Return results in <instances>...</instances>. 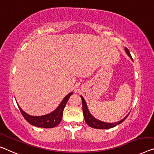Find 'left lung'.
<instances>
[{
	"label": "left lung",
	"instance_id": "obj_1",
	"mask_svg": "<svg viewBox=\"0 0 154 154\" xmlns=\"http://www.w3.org/2000/svg\"><path fill=\"white\" fill-rule=\"evenodd\" d=\"M125 51L126 54L128 55V57H130V58L133 60L132 57L130 54V52H129L128 49L125 47ZM81 98L82 99V112H83V115L85 120L86 124L90 126V127L94 128H97V129H108V128H113V127L116 126L118 124H120L122 123L124 120L126 119V117L128 116V114L127 115L124 119H122L120 121L117 122H114V123H107V122H104L102 121H100V120L97 119V118H95L94 116L92 115V114L90 112V111L88 110V106H87V103L85 101L84 98L81 96Z\"/></svg>",
	"mask_w": 154,
	"mask_h": 154
}]
</instances>
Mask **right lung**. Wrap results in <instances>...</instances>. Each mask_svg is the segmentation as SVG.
<instances>
[{"label": "right lung", "instance_id": "obj_1", "mask_svg": "<svg viewBox=\"0 0 154 154\" xmlns=\"http://www.w3.org/2000/svg\"><path fill=\"white\" fill-rule=\"evenodd\" d=\"M73 92H70L69 94L66 96L62 100L60 104L59 105L58 107L53 110L52 112H50L49 114L42 115V116H32L26 113V112L22 110L21 107L19 106L17 103L18 106L20 111H21L22 115L25 118L26 121L28 123H30L31 125L41 127V128H53V127L56 126L60 123L62 115H63V110L64 107H65L66 103H67L68 99H69L70 96L72 95Z\"/></svg>", "mask_w": 154, "mask_h": 154}]
</instances>
